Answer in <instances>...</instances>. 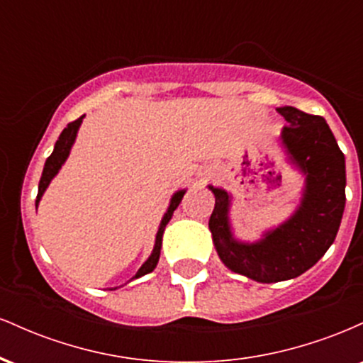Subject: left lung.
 <instances>
[{
	"label": "left lung",
	"instance_id": "1",
	"mask_svg": "<svg viewBox=\"0 0 363 363\" xmlns=\"http://www.w3.org/2000/svg\"><path fill=\"white\" fill-rule=\"evenodd\" d=\"M277 111L289 123L280 136L283 147L306 176L297 211L259 242H239L228 223L230 194L210 186L215 208L208 225L220 259L259 283L291 280L312 268L335 242L347 201L345 155L326 121L290 106Z\"/></svg>",
	"mask_w": 363,
	"mask_h": 363
}]
</instances>
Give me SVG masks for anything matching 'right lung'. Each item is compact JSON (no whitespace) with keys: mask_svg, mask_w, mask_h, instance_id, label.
I'll list each match as a JSON object with an SVG mask.
<instances>
[{"mask_svg":"<svg viewBox=\"0 0 363 363\" xmlns=\"http://www.w3.org/2000/svg\"><path fill=\"white\" fill-rule=\"evenodd\" d=\"M83 118H85V116H82V118H78L77 121H73V123H69L68 126L62 129L60 138H57L56 145H54L52 153L48 157V160H45V165H44V170H43V177H40V181H39V193H37L35 206L39 205V201H40V198H43L45 187H48L49 182L52 181V177L56 176L57 172H60L61 165L65 164L66 158H68L69 150H72V145L74 143V138H77L78 128H80ZM184 193H186V191H177V193L172 196V199H170V206H169L167 213L164 215V218H162V222H160V227H158L157 239H155V247H153L152 256H150L148 259L143 262V266H141V268L138 269V273H136L135 278L143 277V274L152 273L153 269H155V266H157V262H158V257H160L162 235H164L165 227H167V223L170 222V218H172V213H174V211H176V208L179 206V203H181V199L184 198Z\"/></svg>","mask_w":363,"mask_h":363,"instance_id":"add662e5","label":"right lung"}]
</instances>
